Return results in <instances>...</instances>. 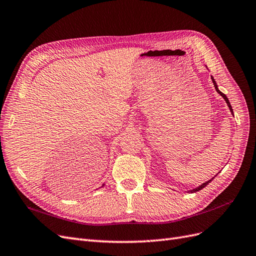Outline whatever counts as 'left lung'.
Here are the masks:
<instances>
[{"label": "left lung", "instance_id": "8db88e82", "mask_svg": "<svg viewBox=\"0 0 256 256\" xmlns=\"http://www.w3.org/2000/svg\"><path fill=\"white\" fill-rule=\"evenodd\" d=\"M212 83H214V88H216V92H219V94L224 98V100H226V104H228V108H230V112L232 113H233V109H232V106H230V102H228V97L226 96V95H224L223 94V92H220L219 90H218V85H216V81H214V79L212 78ZM214 177H212V180H208V182H204V184H200V186H198V188H196V189H193V190H190L189 192H191V193H193V192H198V191H200V190H202L204 187H206V186L209 184V182H210L212 180H214Z\"/></svg>", "mask_w": 256, "mask_h": 256}]
</instances>
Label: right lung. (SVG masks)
Segmentation results:
<instances>
[{
  "label": "right lung",
  "mask_w": 256,
  "mask_h": 256,
  "mask_svg": "<svg viewBox=\"0 0 256 256\" xmlns=\"http://www.w3.org/2000/svg\"><path fill=\"white\" fill-rule=\"evenodd\" d=\"M102 187H104V186H102Z\"/></svg>",
  "instance_id": "right-lung-1"
}]
</instances>
